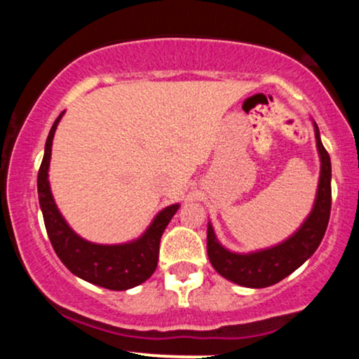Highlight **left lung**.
<instances>
[{"mask_svg": "<svg viewBox=\"0 0 359 359\" xmlns=\"http://www.w3.org/2000/svg\"><path fill=\"white\" fill-rule=\"evenodd\" d=\"M314 130L317 151L320 156V177L316 203L304 224L288 240L273 248L240 255L226 250L216 240L211 222L208 224L209 262L224 278L250 288L270 287L297 270L320 245L331 214V158L320 142L319 128L316 123Z\"/></svg>", "mask_w": 359, "mask_h": 359, "instance_id": "obj_1", "label": "left lung"}]
</instances>
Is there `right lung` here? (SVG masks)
Instances as JSON below:
<instances>
[{
	"label": "right lung",
	"mask_w": 359,
	"mask_h": 359,
	"mask_svg": "<svg viewBox=\"0 0 359 359\" xmlns=\"http://www.w3.org/2000/svg\"><path fill=\"white\" fill-rule=\"evenodd\" d=\"M62 116H64V111L55 119L48 133L42 165H40L39 179H36L40 208H42L45 228H47L53 250L60 262L74 275L86 282L109 288V290H128V288L137 287L150 278L155 271L156 262H158L160 238L179 209V204H172L162 209L138 240L125 243V245H96L77 236L57 209L50 192V184H48L52 140Z\"/></svg>",
	"instance_id": "right-lung-1"
}]
</instances>
